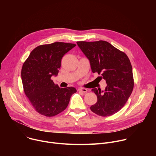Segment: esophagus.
Here are the masks:
<instances>
[{"label":"esophagus","instance_id":"esophagus-1","mask_svg":"<svg viewBox=\"0 0 156 156\" xmlns=\"http://www.w3.org/2000/svg\"><path fill=\"white\" fill-rule=\"evenodd\" d=\"M78 91H81L83 92L84 93H86L87 91V90L86 88H83V87H80L78 89Z\"/></svg>","mask_w":156,"mask_h":156}]
</instances>
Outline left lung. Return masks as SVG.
<instances>
[{
  "mask_svg": "<svg viewBox=\"0 0 156 156\" xmlns=\"http://www.w3.org/2000/svg\"><path fill=\"white\" fill-rule=\"evenodd\" d=\"M90 60L91 70L101 75L107 86L104 91L94 88L97 102L90 108L96 114L107 117L125 105L134 86L132 66L128 56L105 41L76 42Z\"/></svg>",
  "mask_w": 156,
  "mask_h": 156,
  "instance_id": "8db88e82",
  "label": "left lung"
}]
</instances>
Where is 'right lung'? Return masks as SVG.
Listing matches in <instances>:
<instances>
[{
	"label": "right lung",
	"mask_w": 156,
	"mask_h": 156,
	"mask_svg": "<svg viewBox=\"0 0 156 156\" xmlns=\"http://www.w3.org/2000/svg\"><path fill=\"white\" fill-rule=\"evenodd\" d=\"M75 46L61 42L41 45L31 51L24 62L21 69L24 92L39 114L46 117L60 114L76 92L73 87H59L51 80L58 75L63 56Z\"/></svg>",
	"instance_id": "right-lung-1"
}]
</instances>
